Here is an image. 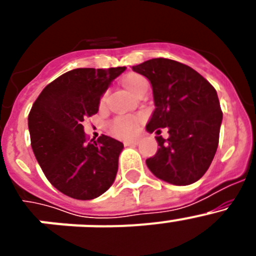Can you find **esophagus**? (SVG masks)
I'll return each mask as SVG.
<instances>
[{
	"mask_svg": "<svg viewBox=\"0 0 256 256\" xmlns=\"http://www.w3.org/2000/svg\"><path fill=\"white\" fill-rule=\"evenodd\" d=\"M124 144H126V146H137V144H138V141H126L124 142Z\"/></svg>",
	"mask_w": 256,
	"mask_h": 256,
	"instance_id": "obj_1",
	"label": "esophagus"
}]
</instances>
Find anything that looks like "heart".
<instances>
[{
    "label": "heart",
    "instance_id": "b5f03b06",
    "mask_svg": "<svg viewBox=\"0 0 256 256\" xmlns=\"http://www.w3.org/2000/svg\"><path fill=\"white\" fill-rule=\"evenodd\" d=\"M123 86L130 94H134L141 88L148 87V82L138 74H130L123 79ZM140 118L136 116H118L110 123V132L119 138H130L137 132Z\"/></svg>",
    "mask_w": 256,
    "mask_h": 256
}]
</instances>
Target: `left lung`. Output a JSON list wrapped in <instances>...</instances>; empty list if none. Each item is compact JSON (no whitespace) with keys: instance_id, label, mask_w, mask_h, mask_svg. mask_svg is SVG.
<instances>
[{"instance_id":"8db88e82","label":"left lung","mask_w":256,"mask_h":256,"mask_svg":"<svg viewBox=\"0 0 256 256\" xmlns=\"http://www.w3.org/2000/svg\"><path fill=\"white\" fill-rule=\"evenodd\" d=\"M152 87L154 108L146 130L160 148L146 160L151 173L176 186L200 180L209 169L218 148L222 114L218 94L202 76L187 65L169 58H151L132 66Z\"/></svg>"}]
</instances>
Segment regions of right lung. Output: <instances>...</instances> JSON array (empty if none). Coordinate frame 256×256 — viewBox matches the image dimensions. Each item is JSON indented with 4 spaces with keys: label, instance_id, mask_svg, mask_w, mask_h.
I'll return each mask as SVG.
<instances>
[{
    "label": "right lung",
    "instance_id": "obj_1",
    "mask_svg": "<svg viewBox=\"0 0 256 256\" xmlns=\"http://www.w3.org/2000/svg\"><path fill=\"white\" fill-rule=\"evenodd\" d=\"M124 70H70L46 86L32 106V148L47 180L64 195L92 200L114 183L123 144L105 134L87 142L82 122L98 112L101 97Z\"/></svg>",
    "mask_w": 256,
    "mask_h": 256
}]
</instances>
